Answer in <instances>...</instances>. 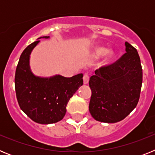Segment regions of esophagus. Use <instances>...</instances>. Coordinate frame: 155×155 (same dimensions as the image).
Wrapping results in <instances>:
<instances>
[{"label": "esophagus", "mask_w": 155, "mask_h": 155, "mask_svg": "<svg viewBox=\"0 0 155 155\" xmlns=\"http://www.w3.org/2000/svg\"><path fill=\"white\" fill-rule=\"evenodd\" d=\"M83 81H84V84H87L89 81V76L87 74H84V77H83Z\"/></svg>", "instance_id": "obj_1"}]
</instances>
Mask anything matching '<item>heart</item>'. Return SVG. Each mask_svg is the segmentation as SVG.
I'll use <instances>...</instances> for the list:
<instances>
[{"instance_id":"1","label":"heart","mask_w":155,"mask_h":155,"mask_svg":"<svg viewBox=\"0 0 155 155\" xmlns=\"http://www.w3.org/2000/svg\"><path fill=\"white\" fill-rule=\"evenodd\" d=\"M105 49L104 47H97L94 50V57L98 58V57H102L104 54V61L107 62L110 60L113 56V52L111 50H107L105 52Z\"/></svg>"}]
</instances>
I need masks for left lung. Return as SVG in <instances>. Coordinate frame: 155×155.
I'll list each match as a JSON object with an SVG mask.
<instances>
[{"instance_id": "obj_1", "label": "left lung", "mask_w": 155, "mask_h": 155, "mask_svg": "<svg viewBox=\"0 0 155 155\" xmlns=\"http://www.w3.org/2000/svg\"><path fill=\"white\" fill-rule=\"evenodd\" d=\"M125 54L114 64L100 68L91 77L89 112L97 121L114 124L135 109L141 90L143 73L139 54L125 42Z\"/></svg>"}]
</instances>
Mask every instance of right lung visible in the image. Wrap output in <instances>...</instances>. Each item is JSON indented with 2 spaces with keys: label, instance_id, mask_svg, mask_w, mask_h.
I'll list each match as a JSON object with an SVG mask.
<instances>
[{
  "label": "right lung",
  "instance_id": "1",
  "mask_svg": "<svg viewBox=\"0 0 155 155\" xmlns=\"http://www.w3.org/2000/svg\"><path fill=\"white\" fill-rule=\"evenodd\" d=\"M27 46L19 58L15 71L16 97L21 110L35 123L51 124L61 121L67 112L70 98L83 84V74L71 78L56 74L50 78L35 76L30 68V55L39 39Z\"/></svg>",
  "mask_w": 155,
  "mask_h": 155
}]
</instances>
